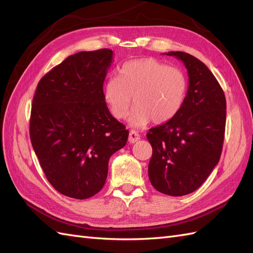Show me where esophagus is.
Instances as JSON below:
<instances>
[{
	"mask_svg": "<svg viewBox=\"0 0 253 253\" xmlns=\"http://www.w3.org/2000/svg\"><path fill=\"white\" fill-rule=\"evenodd\" d=\"M128 140H129V142H130V143H135V142L140 140V134L137 131L131 130L130 132H129V139Z\"/></svg>",
	"mask_w": 253,
	"mask_h": 253,
	"instance_id": "obj_1",
	"label": "esophagus"
}]
</instances>
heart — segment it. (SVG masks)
<instances>
[{
    "label": "heart",
    "mask_w": 253,
    "mask_h": 253,
    "mask_svg": "<svg viewBox=\"0 0 253 253\" xmlns=\"http://www.w3.org/2000/svg\"><path fill=\"white\" fill-rule=\"evenodd\" d=\"M187 93V79L180 69L167 66L152 57L128 61L119 69V76L106 81L102 97L115 119H125L133 109L129 123L142 127L151 120L161 124L170 121L182 108Z\"/></svg>",
    "instance_id": "1"
}]
</instances>
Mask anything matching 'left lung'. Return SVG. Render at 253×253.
I'll return each mask as SVG.
<instances>
[{
    "instance_id": "obj_1",
    "label": "left lung",
    "mask_w": 253,
    "mask_h": 253,
    "mask_svg": "<svg viewBox=\"0 0 253 253\" xmlns=\"http://www.w3.org/2000/svg\"><path fill=\"white\" fill-rule=\"evenodd\" d=\"M166 54L184 63L189 86L178 113L146 134L153 148L148 177L159 192L180 197L197 190L219 163L226 102L219 82L203 62L180 51Z\"/></svg>"
}]
</instances>
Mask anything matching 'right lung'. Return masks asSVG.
<instances>
[{
  "mask_svg": "<svg viewBox=\"0 0 253 253\" xmlns=\"http://www.w3.org/2000/svg\"><path fill=\"white\" fill-rule=\"evenodd\" d=\"M112 60L110 49L82 51L38 82L30 119L32 146L48 182L69 198L99 192L110 157L128 139L129 131L102 97Z\"/></svg>",
  "mask_w": 253,
  "mask_h": 253,
  "instance_id": "obj_1",
  "label": "right lung"
}]
</instances>
